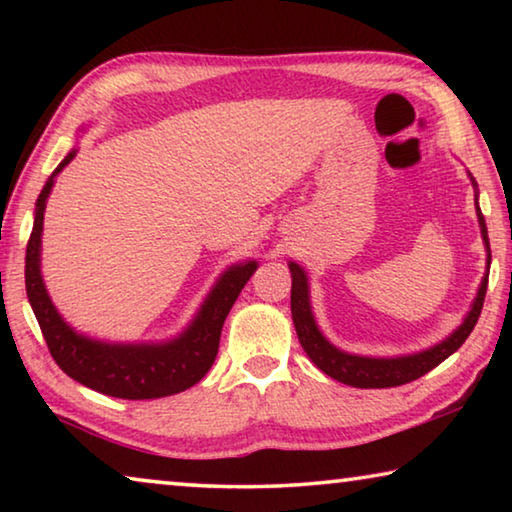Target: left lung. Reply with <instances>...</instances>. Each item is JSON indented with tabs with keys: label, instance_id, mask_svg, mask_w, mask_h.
I'll list each match as a JSON object with an SVG mask.
<instances>
[{
	"label": "left lung",
	"instance_id": "left-lung-1",
	"mask_svg": "<svg viewBox=\"0 0 512 512\" xmlns=\"http://www.w3.org/2000/svg\"><path fill=\"white\" fill-rule=\"evenodd\" d=\"M472 178V176H470ZM472 185L476 187L474 178ZM476 216H479V228L485 250H488V264H490V241H488V228H485V219L479 207V194H476ZM291 268V316L293 325H296L298 341L302 350L307 352V357L316 363V366L341 384H348L354 388H391L409 384L413 379H420L433 370L438 363H443L449 354H454L465 343L467 336L476 325V320L481 316L485 289H488V273L483 275L481 287L476 291V298L472 302L470 311L463 318V323L447 336L445 341H440L429 350L406 354V357H359V354H348L329 343L323 332H320L311 311L309 302V280L305 268L298 266L296 262H289Z\"/></svg>",
	"mask_w": 512,
	"mask_h": 512
}]
</instances>
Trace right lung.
Wrapping results in <instances>:
<instances>
[{
    "mask_svg": "<svg viewBox=\"0 0 512 512\" xmlns=\"http://www.w3.org/2000/svg\"><path fill=\"white\" fill-rule=\"evenodd\" d=\"M76 149L65 155L36 201V219L27 244V266L24 282L33 314L45 336L51 357L60 370L92 391L121 397V400H158V397L183 393L198 384L212 368L219 352L221 329L225 316L246 287L257 262L235 264L225 271L192 323L176 339L164 343H106L90 339L69 327L51 302L40 273V244L45 207L56 183V176L72 162Z\"/></svg>",
    "mask_w": 512,
    "mask_h": 512,
    "instance_id": "right-lung-1",
    "label": "right lung"
}]
</instances>
